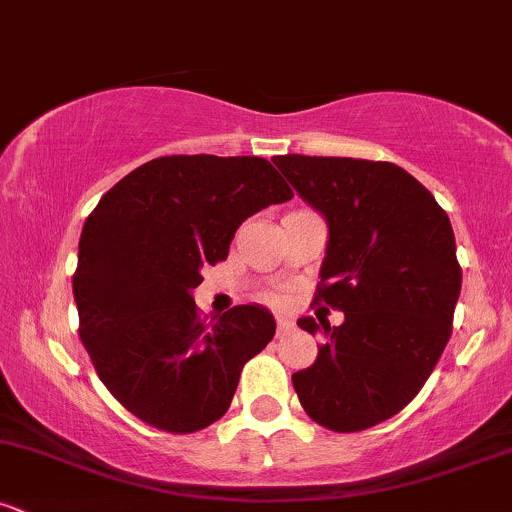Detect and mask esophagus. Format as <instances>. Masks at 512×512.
Segmentation results:
<instances>
[{
    "label": "esophagus",
    "instance_id": "obj_1",
    "mask_svg": "<svg viewBox=\"0 0 512 512\" xmlns=\"http://www.w3.org/2000/svg\"><path fill=\"white\" fill-rule=\"evenodd\" d=\"M291 322L286 320V317H276V334H284V332H289L291 330Z\"/></svg>",
    "mask_w": 512,
    "mask_h": 512
}]
</instances>
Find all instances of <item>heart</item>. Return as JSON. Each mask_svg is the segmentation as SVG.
Returning <instances> with one entry per match:
<instances>
[{"mask_svg": "<svg viewBox=\"0 0 512 512\" xmlns=\"http://www.w3.org/2000/svg\"><path fill=\"white\" fill-rule=\"evenodd\" d=\"M274 301H281V296H274Z\"/></svg>", "mask_w": 512, "mask_h": 512, "instance_id": "heart-1", "label": "heart"}]
</instances>
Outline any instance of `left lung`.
<instances>
[{
    "label": "left lung",
    "instance_id": "8db88e82",
    "mask_svg": "<svg viewBox=\"0 0 512 512\" xmlns=\"http://www.w3.org/2000/svg\"><path fill=\"white\" fill-rule=\"evenodd\" d=\"M272 161L330 228L315 301L344 313L298 325L322 334L291 375L305 414L337 433L390 419L419 395L452 332L462 269L450 219L431 192L387 161L286 154Z\"/></svg>",
    "mask_w": 512,
    "mask_h": 512
}]
</instances>
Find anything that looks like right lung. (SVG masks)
<instances>
[{
  "mask_svg": "<svg viewBox=\"0 0 512 512\" xmlns=\"http://www.w3.org/2000/svg\"><path fill=\"white\" fill-rule=\"evenodd\" d=\"M267 158L161 156L125 175L84 223L74 301L79 337L127 411L168 433L219 421L240 370L272 342L262 305L197 313L202 267L228 257L248 216L289 202Z\"/></svg>",
  "mask_w": 512,
  "mask_h": 512,
  "instance_id": "add662e5",
  "label": "right lung"
}]
</instances>
